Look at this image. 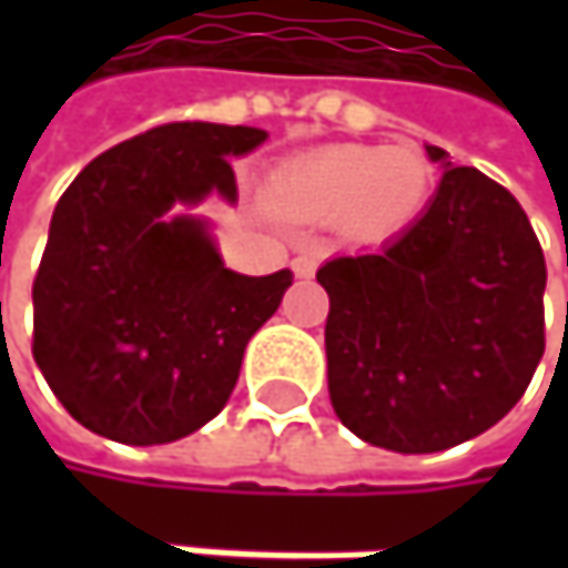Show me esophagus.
<instances>
[{"label": "esophagus", "instance_id": "34e87169", "mask_svg": "<svg viewBox=\"0 0 568 568\" xmlns=\"http://www.w3.org/2000/svg\"><path fill=\"white\" fill-rule=\"evenodd\" d=\"M315 266H318V263H315V256H298V260L292 263V270H295V276H298V280L315 276Z\"/></svg>", "mask_w": 568, "mask_h": 568}]
</instances>
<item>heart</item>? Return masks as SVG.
Here are the masks:
<instances>
[{"instance_id":"heart-1","label":"heart","mask_w":568,"mask_h":568,"mask_svg":"<svg viewBox=\"0 0 568 568\" xmlns=\"http://www.w3.org/2000/svg\"><path fill=\"white\" fill-rule=\"evenodd\" d=\"M434 164L420 148L335 144L283 164L270 200L305 220H352L362 233L404 230L430 200Z\"/></svg>"}]
</instances>
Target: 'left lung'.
<instances>
[{
  "mask_svg": "<svg viewBox=\"0 0 568 568\" xmlns=\"http://www.w3.org/2000/svg\"><path fill=\"white\" fill-rule=\"evenodd\" d=\"M444 168L427 210L378 253L328 260L325 355L338 420L395 454H434L523 397L546 348L539 240L507 186Z\"/></svg>",
  "mask_w": 568,
  "mask_h": 568,
  "instance_id": "obj_1",
  "label": "left lung"
}]
</instances>
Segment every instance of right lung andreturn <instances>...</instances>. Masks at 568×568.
<instances>
[{
	"label": "right lung",
	"instance_id": "right-lung-1",
	"mask_svg": "<svg viewBox=\"0 0 568 568\" xmlns=\"http://www.w3.org/2000/svg\"><path fill=\"white\" fill-rule=\"evenodd\" d=\"M266 138L243 124H161L94 158L61 193L32 285V355L88 430L171 444L230 400L246 342L292 273L226 270L210 223L186 210L210 193L236 203L230 158Z\"/></svg>",
	"mask_w": 568,
	"mask_h": 568
}]
</instances>
